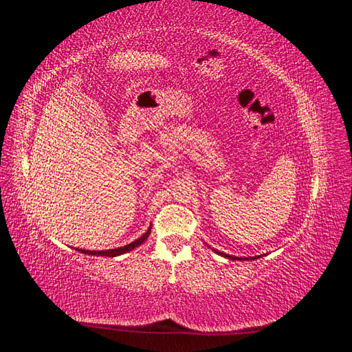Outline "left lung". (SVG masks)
<instances>
[{
  "label": "left lung",
  "mask_w": 352,
  "mask_h": 352,
  "mask_svg": "<svg viewBox=\"0 0 352 352\" xmlns=\"http://www.w3.org/2000/svg\"><path fill=\"white\" fill-rule=\"evenodd\" d=\"M217 254H220V255H223V257H226V258H229V260H255V258H258V255H257V257H251V258H247V257H235V255H229V254H225V252H220V251H216ZM260 257H261V255H260Z\"/></svg>",
  "instance_id": "left-lung-1"
}]
</instances>
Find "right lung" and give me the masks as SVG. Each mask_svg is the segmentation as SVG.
<instances>
[{
  "instance_id": "obj_1",
  "label": "right lung",
  "mask_w": 352,
  "mask_h": 352,
  "mask_svg": "<svg viewBox=\"0 0 352 352\" xmlns=\"http://www.w3.org/2000/svg\"><path fill=\"white\" fill-rule=\"evenodd\" d=\"M150 233H151V228L148 229L141 238H138V239L133 241L132 243H127V245H124V247L114 248V250H107V251H89V250H79V248H74V250L82 252V254H88V255H104V257H117V255L126 254V252H129V251L135 250L136 247H140L141 243H144V241L148 239V236H150Z\"/></svg>"
}]
</instances>
